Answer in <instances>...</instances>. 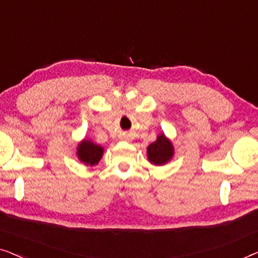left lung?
I'll list each match as a JSON object with an SVG mask.
<instances>
[{"mask_svg":"<svg viewBox=\"0 0 258 258\" xmlns=\"http://www.w3.org/2000/svg\"><path fill=\"white\" fill-rule=\"evenodd\" d=\"M175 155L174 144L165 136L164 133L160 134L155 142L149 144L147 148V157L151 164L164 165L171 161Z\"/></svg>","mask_w":258,"mask_h":258,"instance_id":"left-lung-1","label":"left lung"}]
</instances>
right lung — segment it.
<instances>
[{"label":"right lung","instance_id":"1","mask_svg":"<svg viewBox=\"0 0 258 258\" xmlns=\"http://www.w3.org/2000/svg\"><path fill=\"white\" fill-rule=\"evenodd\" d=\"M104 149L100 144L94 143L91 140L84 139L77 144L76 147V156L81 163L87 167H94L98 164L103 156Z\"/></svg>","mask_w":258,"mask_h":258}]
</instances>
